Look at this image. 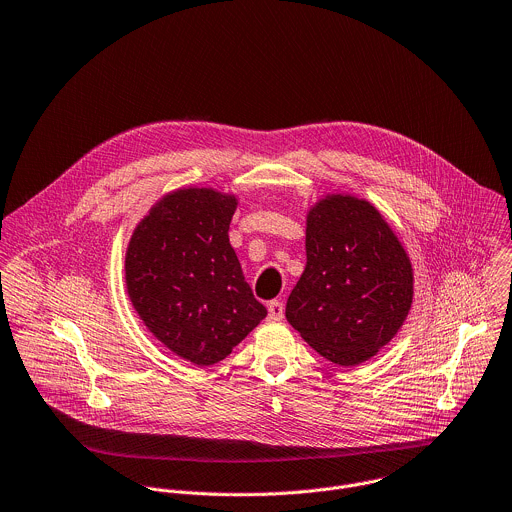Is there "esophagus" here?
I'll return each mask as SVG.
<instances>
[{
    "label": "esophagus",
    "instance_id": "1",
    "mask_svg": "<svg viewBox=\"0 0 512 512\" xmlns=\"http://www.w3.org/2000/svg\"><path fill=\"white\" fill-rule=\"evenodd\" d=\"M267 311H269V313H267L269 321H281V319H283V315H285V307H283V303H281V301H277V299L269 301Z\"/></svg>",
    "mask_w": 512,
    "mask_h": 512
}]
</instances>
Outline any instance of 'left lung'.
<instances>
[{
  "instance_id": "obj_1",
  "label": "left lung",
  "mask_w": 512,
  "mask_h": 512,
  "mask_svg": "<svg viewBox=\"0 0 512 512\" xmlns=\"http://www.w3.org/2000/svg\"><path fill=\"white\" fill-rule=\"evenodd\" d=\"M305 253L287 321L337 366L370 360L412 305V265L398 237L368 201L331 195L307 215Z\"/></svg>"
}]
</instances>
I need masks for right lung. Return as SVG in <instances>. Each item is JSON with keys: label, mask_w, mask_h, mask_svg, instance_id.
<instances>
[{"label": "right lung", "mask_w": 512, "mask_h": 512, "mask_svg": "<svg viewBox=\"0 0 512 512\" xmlns=\"http://www.w3.org/2000/svg\"><path fill=\"white\" fill-rule=\"evenodd\" d=\"M237 199L181 189L138 223L126 251V289L152 335L195 366L225 360L267 315L229 243Z\"/></svg>", "instance_id": "1"}]
</instances>
